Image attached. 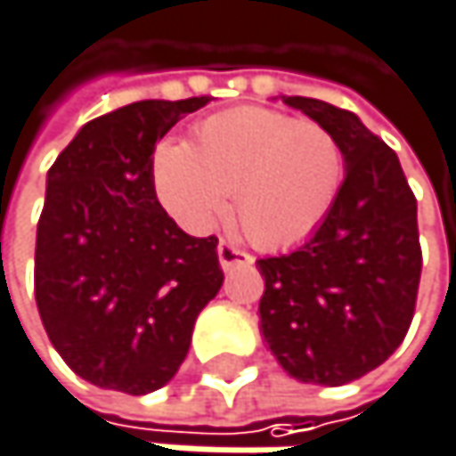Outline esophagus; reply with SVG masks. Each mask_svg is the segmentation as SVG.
Listing matches in <instances>:
<instances>
[{"label":"esophagus","instance_id":"34e87169","mask_svg":"<svg viewBox=\"0 0 456 456\" xmlns=\"http://www.w3.org/2000/svg\"><path fill=\"white\" fill-rule=\"evenodd\" d=\"M219 264H222V269L229 272V269H234V266H250L253 264V256L250 253H245V250H240V248H234L232 242H219Z\"/></svg>","mask_w":456,"mask_h":456}]
</instances>
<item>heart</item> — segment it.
I'll return each mask as SVG.
<instances>
[{"instance_id": "b5f03b06", "label": "heart", "mask_w": 456, "mask_h": 456, "mask_svg": "<svg viewBox=\"0 0 456 456\" xmlns=\"http://www.w3.org/2000/svg\"><path fill=\"white\" fill-rule=\"evenodd\" d=\"M343 179L338 139L317 121L266 108H234L195 126V144L163 137L150 155V182L163 211L203 234L227 211L261 248L301 242L327 216Z\"/></svg>"}]
</instances>
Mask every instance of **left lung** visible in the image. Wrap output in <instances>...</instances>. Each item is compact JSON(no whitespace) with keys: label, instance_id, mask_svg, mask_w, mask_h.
I'll return each mask as SVG.
<instances>
[{"label":"left lung","instance_id":"1","mask_svg":"<svg viewBox=\"0 0 456 456\" xmlns=\"http://www.w3.org/2000/svg\"><path fill=\"white\" fill-rule=\"evenodd\" d=\"M338 139L343 184L296 250L258 258L261 335L280 367L314 386H343L380 367L410 330L422 272L417 200L399 155L356 113L282 97Z\"/></svg>","mask_w":456,"mask_h":456}]
</instances>
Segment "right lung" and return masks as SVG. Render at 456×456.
<instances>
[{
	"instance_id": "1",
	"label": "right lung",
	"mask_w": 456,
	"mask_h": 456,
	"mask_svg": "<svg viewBox=\"0 0 456 456\" xmlns=\"http://www.w3.org/2000/svg\"><path fill=\"white\" fill-rule=\"evenodd\" d=\"M208 102L124 105L84 124L46 171L37 306L62 362L97 388L132 396L163 388L224 282L219 240L182 232L150 182L158 139Z\"/></svg>"
}]
</instances>
